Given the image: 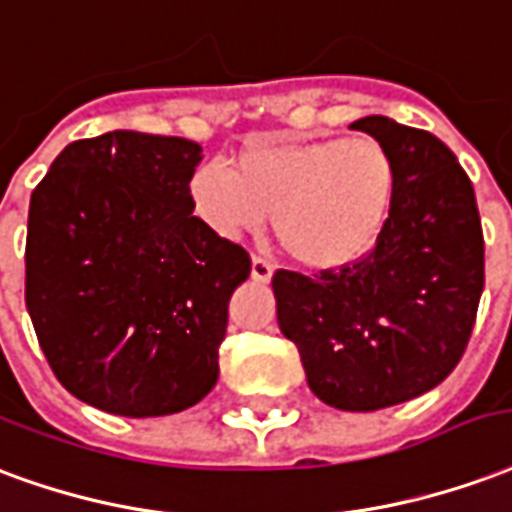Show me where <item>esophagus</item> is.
I'll return each instance as SVG.
<instances>
[{"instance_id": "1", "label": "esophagus", "mask_w": 512, "mask_h": 512, "mask_svg": "<svg viewBox=\"0 0 512 512\" xmlns=\"http://www.w3.org/2000/svg\"><path fill=\"white\" fill-rule=\"evenodd\" d=\"M272 272H275V267H272L270 261L259 259V256H253V261H251V278H253V281L267 283L272 278Z\"/></svg>"}]
</instances>
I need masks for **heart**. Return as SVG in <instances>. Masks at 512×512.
<instances>
[{
  "label": "heart",
  "mask_w": 512,
  "mask_h": 512,
  "mask_svg": "<svg viewBox=\"0 0 512 512\" xmlns=\"http://www.w3.org/2000/svg\"><path fill=\"white\" fill-rule=\"evenodd\" d=\"M398 193V163L374 136L259 141L229 169L204 163L188 179L193 210L220 237L259 231L300 267L341 272L374 251Z\"/></svg>",
  "instance_id": "obj_1"
}]
</instances>
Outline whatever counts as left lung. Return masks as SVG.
<instances>
[{
	"label": "left lung",
	"instance_id": "obj_1",
	"mask_svg": "<svg viewBox=\"0 0 512 512\" xmlns=\"http://www.w3.org/2000/svg\"><path fill=\"white\" fill-rule=\"evenodd\" d=\"M349 128L379 138L398 163L387 231L349 270H278L272 292L313 395L343 412H376L434 390L458 365L486 251L475 188L439 138L379 114Z\"/></svg>",
	"mask_w": 512,
	"mask_h": 512
}]
</instances>
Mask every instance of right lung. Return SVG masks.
<instances>
[{"label":"right lung","mask_w":512,"mask_h":512,"mask_svg":"<svg viewBox=\"0 0 512 512\" xmlns=\"http://www.w3.org/2000/svg\"><path fill=\"white\" fill-rule=\"evenodd\" d=\"M196 141L111 130L67 144L29 201L26 311L78 401L160 417L218 382L240 245L193 215Z\"/></svg>","instance_id":"obj_1"}]
</instances>
